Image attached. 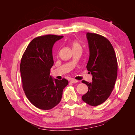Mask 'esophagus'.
I'll list each match as a JSON object with an SVG mask.
<instances>
[{
    "mask_svg": "<svg viewBox=\"0 0 135 135\" xmlns=\"http://www.w3.org/2000/svg\"><path fill=\"white\" fill-rule=\"evenodd\" d=\"M70 81L71 83H76L77 82H78V80H75V79H71Z\"/></svg>",
    "mask_w": 135,
    "mask_h": 135,
    "instance_id": "34e87169",
    "label": "esophagus"
}]
</instances>
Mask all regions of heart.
I'll return each instance as SVG.
<instances>
[{
    "label": "heart",
    "instance_id": "obj_1",
    "mask_svg": "<svg viewBox=\"0 0 135 135\" xmlns=\"http://www.w3.org/2000/svg\"><path fill=\"white\" fill-rule=\"evenodd\" d=\"M71 46H72V48H73H73H75L81 47H80V44H79L78 42H76V41L73 42L72 43Z\"/></svg>",
    "mask_w": 135,
    "mask_h": 135
}]
</instances>
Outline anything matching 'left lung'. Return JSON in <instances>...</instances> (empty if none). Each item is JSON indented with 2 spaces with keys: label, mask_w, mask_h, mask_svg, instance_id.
I'll use <instances>...</instances> for the list:
<instances>
[{
  "label": "left lung",
  "mask_w": 135,
  "mask_h": 135,
  "mask_svg": "<svg viewBox=\"0 0 135 135\" xmlns=\"http://www.w3.org/2000/svg\"><path fill=\"white\" fill-rule=\"evenodd\" d=\"M89 57L87 69L92 75V82L85 80L88 92L82 100L96 107L107 100L113 91L117 78L118 63L113 47L109 40L101 35L87 32Z\"/></svg>",
  "instance_id": "8db88e82"
}]
</instances>
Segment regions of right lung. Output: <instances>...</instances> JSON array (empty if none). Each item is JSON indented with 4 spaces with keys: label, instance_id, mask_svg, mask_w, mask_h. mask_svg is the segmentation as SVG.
<instances>
[{
    "label": "right lung",
    "instance_id": "1",
    "mask_svg": "<svg viewBox=\"0 0 135 135\" xmlns=\"http://www.w3.org/2000/svg\"><path fill=\"white\" fill-rule=\"evenodd\" d=\"M63 36L46 35L31 40L22 55L20 64L23 89L30 103L42 110H50L59 104L66 79H53L50 75L54 65L52 48Z\"/></svg>",
    "mask_w": 135,
    "mask_h": 135
}]
</instances>
